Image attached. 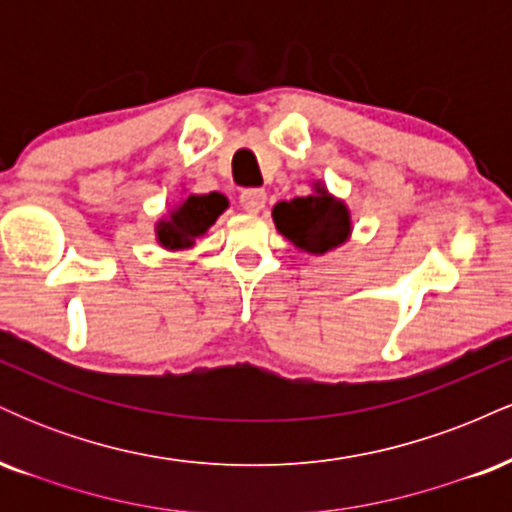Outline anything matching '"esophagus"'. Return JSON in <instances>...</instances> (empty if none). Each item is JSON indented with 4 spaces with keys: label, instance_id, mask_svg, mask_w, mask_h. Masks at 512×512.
<instances>
[{
    "label": "esophagus",
    "instance_id": "1",
    "mask_svg": "<svg viewBox=\"0 0 512 512\" xmlns=\"http://www.w3.org/2000/svg\"><path fill=\"white\" fill-rule=\"evenodd\" d=\"M264 204H267V192L264 190L250 187V190L240 192V207H243L245 211H250V214H260V211L264 209Z\"/></svg>",
    "mask_w": 512,
    "mask_h": 512
}]
</instances>
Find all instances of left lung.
Here are the masks:
<instances>
[{
  "instance_id": "left-lung-1",
  "label": "left lung",
  "mask_w": 512,
  "mask_h": 512,
  "mask_svg": "<svg viewBox=\"0 0 512 512\" xmlns=\"http://www.w3.org/2000/svg\"><path fill=\"white\" fill-rule=\"evenodd\" d=\"M272 219L281 236L310 255H325L351 236L349 207L330 195L322 182H313V195L274 204Z\"/></svg>"
}]
</instances>
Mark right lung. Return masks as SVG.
<instances>
[{"label": "right lung", "instance_id": "obj_1", "mask_svg": "<svg viewBox=\"0 0 512 512\" xmlns=\"http://www.w3.org/2000/svg\"><path fill=\"white\" fill-rule=\"evenodd\" d=\"M226 207L228 199L221 192L185 197L178 207L170 209L166 219L156 223V240L166 250L192 248L195 238L204 236Z\"/></svg>", "mask_w": 512, "mask_h": 512}]
</instances>
